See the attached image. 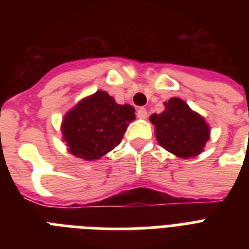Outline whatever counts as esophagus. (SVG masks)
<instances>
[{
	"mask_svg": "<svg viewBox=\"0 0 249 249\" xmlns=\"http://www.w3.org/2000/svg\"><path fill=\"white\" fill-rule=\"evenodd\" d=\"M137 117L138 119H146L147 117V111H146V108L141 107V108L137 109Z\"/></svg>",
	"mask_w": 249,
	"mask_h": 249,
	"instance_id": "34e87169",
	"label": "esophagus"
}]
</instances>
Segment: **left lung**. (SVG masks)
Wrapping results in <instances>:
<instances>
[{"label": "left lung", "instance_id": "left-lung-1", "mask_svg": "<svg viewBox=\"0 0 249 249\" xmlns=\"http://www.w3.org/2000/svg\"><path fill=\"white\" fill-rule=\"evenodd\" d=\"M164 106L163 112L150 116L160 146L182 159L199 155L209 140L208 124L179 98H170Z\"/></svg>", "mask_w": 249, "mask_h": 249}]
</instances>
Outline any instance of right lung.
I'll return each mask as SVG.
<instances>
[{
    "label": "right lung",
    "instance_id": "obj_1",
    "mask_svg": "<svg viewBox=\"0 0 249 249\" xmlns=\"http://www.w3.org/2000/svg\"><path fill=\"white\" fill-rule=\"evenodd\" d=\"M134 119L132 106L117 105L108 93L99 90L84 98L64 116L63 141L76 158L97 160L120 143Z\"/></svg>",
    "mask_w": 249,
    "mask_h": 249
}]
</instances>
